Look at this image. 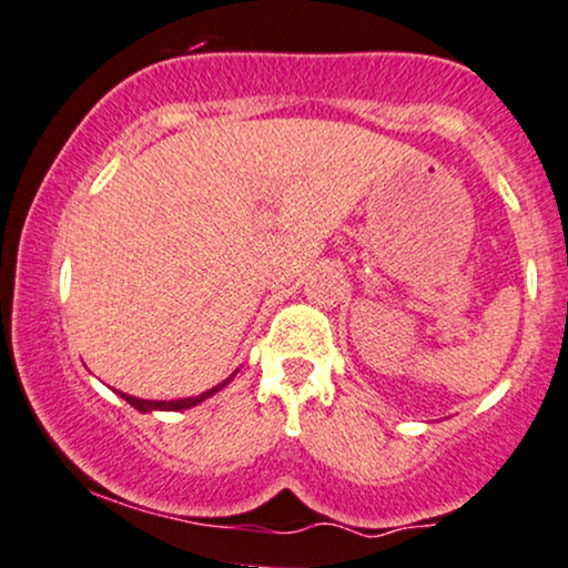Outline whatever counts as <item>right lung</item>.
<instances>
[{
  "mask_svg": "<svg viewBox=\"0 0 568 568\" xmlns=\"http://www.w3.org/2000/svg\"><path fill=\"white\" fill-rule=\"evenodd\" d=\"M233 376H236V372H233L225 382L217 384V387L202 392V395H196V397H181V399H169V403H165V399H140V397L124 395V392H119V395H121V399H126V403H130V405L134 407V410H140V413H150V410H186V407L200 405L202 399L213 397L215 392H221V389L225 387V384H231Z\"/></svg>",
  "mask_w": 568,
  "mask_h": 568,
  "instance_id": "1",
  "label": "right lung"
}]
</instances>
